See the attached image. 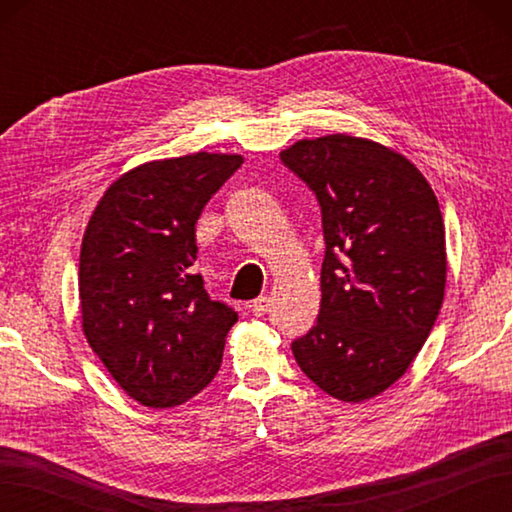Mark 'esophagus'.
<instances>
[{
    "label": "esophagus",
    "instance_id": "esophagus-1",
    "mask_svg": "<svg viewBox=\"0 0 512 512\" xmlns=\"http://www.w3.org/2000/svg\"><path fill=\"white\" fill-rule=\"evenodd\" d=\"M268 310H270V297H259L250 303V312H253L255 317H264Z\"/></svg>",
    "mask_w": 512,
    "mask_h": 512
}]
</instances>
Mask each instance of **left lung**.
<instances>
[{
	"label": "left lung",
	"mask_w": 512,
	"mask_h": 512,
	"mask_svg": "<svg viewBox=\"0 0 512 512\" xmlns=\"http://www.w3.org/2000/svg\"><path fill=\"white\" fill-rule=\"evenodd\" d=\"M279 156L317 193L325 237L319 319L292 354L325 394L369 400L407 372L438 319V198L411 160L369 138H303Z\"/></svg>",
	"instance_id": "left-lung-1"
}]
</instances>
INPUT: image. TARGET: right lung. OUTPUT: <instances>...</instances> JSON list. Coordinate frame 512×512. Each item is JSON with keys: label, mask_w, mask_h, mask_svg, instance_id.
<instances>
[{"label": "right lung", "mask_w": 512, "mask_h": 512, "mask_svg": "<svg viewBox=\"0 0 512 512\" xmlns=\"http://www.w3.org/2000/svg\"><path fill=\"white\" fill-rule=\"evenodd\" d=\"M239 154L151 160L96 204L79 259L83 334L129 398L178 407L211 383L237 321L193 275L195 222Z\"/></svg>", "instance_id": "obj_1"}]
</instances>
